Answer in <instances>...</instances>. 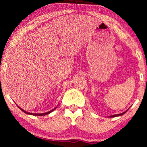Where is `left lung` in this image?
<instances>
[{"label": "left lung", "mask_w": 147, "mask_h": 147, "mask_svg": "<svg viewBox=\"0 0 147 147\" xmlns=\"http://www.w3.org/2000/svg\"><path fill=\"white\" fill-rule=\"evenodd\" d=\"M128 109H129V108H128ZM128 110H126L125 112H122V113H120V114H114V115H111V116H110L109 117H110V118H114V117H117V116H121L123 115V114H125L126 112L128 111Z\"/></svg>", "instance_id": "left-lung-1"}]
</instances>
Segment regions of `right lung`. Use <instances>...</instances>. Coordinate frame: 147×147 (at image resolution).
Listing matches in <instances>:
<instances>
[{
  "label": "right lung",
  "instance_id": "obj_1",
  "mask_svg": "<svg viewBox=\"0 0 147 147\" xmlns=\"http://www.w3.org/2000/svg\"><path fill=\"white\" fill-rule=\"evenodd\" d=\"M15 104H16V103H15ZM17 106H18V107H19V108L20 110H22V111H23V112H25V114H29V115H33V116H45V115H47V114H49V113H51V112H53V110H55V108L57 107V106H56L55 108H54L53 109H52V110H50V111H48V112H44V113H31V112H27V111H25V110H23V108H21V107H19V106H18L17 104Z\"/></svg>",
  "mask_w": 147,
  "mask_h": 147
}]
</instances>
